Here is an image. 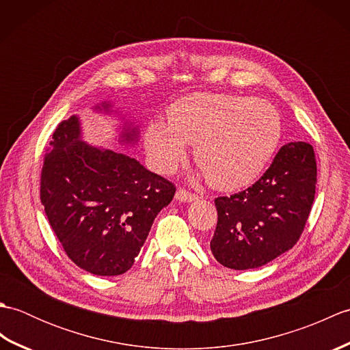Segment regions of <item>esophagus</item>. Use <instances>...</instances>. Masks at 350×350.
I'll use <instances>...</instances> for the list:
<instances>
[{"mask_svg": "<svg viewBox=\"0 0 350 350\" xmlns=\"http://www.w3.org/2000/svg\"><path fill=\"white\" fill-rule=\"evenodd\" d=\"M176 198L179 200V202H194V200H198V194H194V192H191L185 188H180L179 191L176 192Z\"/></svg>", "mask_w": 350, "mask_h": 350, "instance_id": "1", "label": "esophagus"}]
</instances>
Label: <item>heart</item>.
<instances>
[{"label": "heart", "instance_id": "heart-1", "mask_svg": "<svg viewBox=\"0 0 350 350\" xmlns=\"http://www.w3.org/2000/svg\"><path fill=\"white\" fill-rule=\"evenodd\" d=\"M168 126L152 123L147 150L162 170L174 168L188 144L207 179L219 189L247 187L263 173L281 139V118L271 103L233 94L194 93L168 108Z\"/></svg>", "mask_w": 350, "mask_h": 350}]
</instances>
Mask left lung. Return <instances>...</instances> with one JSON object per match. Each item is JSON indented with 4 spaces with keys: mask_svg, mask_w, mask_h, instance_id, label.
Listing matches in <instances>:
<instances>
[{
    "mask_svg": "<svg viewBox=\"0 0 350 350\" xmlns=\"http://www.w3.org/2000/svg\"><path fill=\"white\" fill-rule=\"evenodd\" d=\"M317 165L313 146H282L265 174L245 191L215 198L218 222L211 250L230 269H254L299 241L314 202Z\"/></svg>",
    "mask_w": 350,
    "mask_h": 350,
    "instance_id": "1",
    "label": "left lung"
}]
</instances>
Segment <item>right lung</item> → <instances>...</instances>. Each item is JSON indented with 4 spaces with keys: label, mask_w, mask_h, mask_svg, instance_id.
Instances as JSON below:
<instances>
[{
    "label": "right lung",
    "mask_w": 350,
    "mask_h": 350,
    "mask_svg": "<svg viewBox=\"0 0 350 350\" xmlns=\"http://www.w3.org/2000/svg\"><path fill=\"white\" fill-rule=\"evenodd\" d=\"M137 133L128 126L123 141L133 143ZM174 192V183L131 156L81 141L75 116L52 133L40 174V202L64 252L81 269L100 277L129 271L156 215Z\"/></svg>",
    "instance_id": "1"
}]
</instances>
